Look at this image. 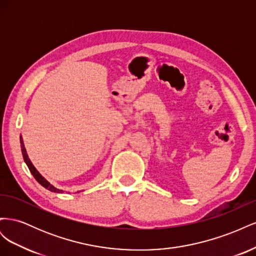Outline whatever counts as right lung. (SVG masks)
<instances>
[{
	"label": "right lung",
	"mask_w": 256,
	"mask_h": 256,
	"mask_svg": "<svg viewBox=\"0 0 256 256\" xmlns=\"http://www.w3.org/2000/svg\"><path fill=\"white\" fill-rule=\"evenodd\" d=\"M20 143H21V150H22V154H23V159H24L26 164V166H28V170H30V172L32 173V175L35 177V180H36L38 182H40V184L42 186V187H44L46 189H48V190H50V191H52V192H56V193H62V192H63V190H60V189H56V187H53V186H52L50 182H48L40 173H38V171L34 168V166L32 164V162L30 161V159H28V157L26 148H24V145H23L22 138L20 140Z\"/></svg>",
	"instance_id": "right-lung-1"
}]
</instances>
